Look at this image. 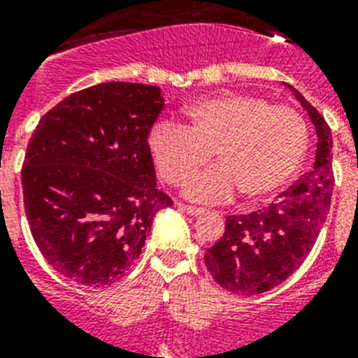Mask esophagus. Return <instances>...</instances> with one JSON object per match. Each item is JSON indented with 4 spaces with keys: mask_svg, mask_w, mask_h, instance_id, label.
I'll return each instance as SVG.
<instances>
[{
    "mask_svg": "<svg viewBox=\"0 0 358 358\" xmlns=\"http://www.w3.org/2000/svg\"><path fill=\"white\" fill-rule=\"evenodd\" d=\"M180 208H182L185 213H189V215H201V213H204V208L191 206V204H185V202H180Z\"/></svg>",
    "mask_w": 358,
    "mask_h": 358,
    "instance_id": "esophagus-1",
    "label": "esophagus"
}]
</instances>
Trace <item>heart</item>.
<instances>
[{
  "instance_id": "1",
  "label": "heart",
  "mask_w": 358,
  "mask_h": 358,
  "mask_svg": "<svg viewBox=\"0 0 358 358\" xmlns=\"http://www.w3.org/2000/svg\"><path fill=\"white\" fill-rule=\"evenodd\" d=\"M187 124L159 120L148 135L157 173L169 184H184L213 157L221 165L199 174L187 193L219 201L236 189L264 199L282 187L299 169L308 146V128L299 111L255 94L201 98L185 109Z\"/></svg>"
}]
</instances>
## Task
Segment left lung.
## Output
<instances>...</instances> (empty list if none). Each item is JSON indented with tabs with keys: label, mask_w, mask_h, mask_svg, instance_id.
I'll return each instance as SVG.
<instances>
[{
	"label": "left lung",
	"mask_w": 358,
	"mask_h": 358,
	"mask_svg": "<svg viewBox=\"0 0 358 358\" xmlns=\"http://www.w3.org/2000/svg\"><path fill=\"white\" fill-rule=\"evenodd\" d=\"M289 89L316 126V162L266 210L227 215L224 234L206 250L204 264L213 280L232 294L258 295L286 280L312 250L331 206V128L299 91Z\"/></svg>",
	"instance_id": "left-lung-1"
}]
</instances>
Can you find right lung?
Listing matches in <instances>:
<instances>
[{"instance_id":"1","label":"right lung","mask_w":358,"mask_h":358,"mask_svg":"<svg viewBox=\"0 0 358 358\" xmlns=\"http://www.w3.org/2000/svg\"><path fill=\"white\" fill-rule=\"evenodd\" d=\"M163 108L159 87L100 83L61 100L31 135L25 215L42 256L70 280L100 288L124 277L154 215L173 206L148 148Z\"/></svg>"}]
</instances>
